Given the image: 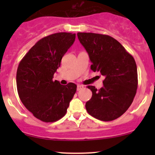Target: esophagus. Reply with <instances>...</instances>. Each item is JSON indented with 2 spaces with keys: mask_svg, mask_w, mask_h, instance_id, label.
Segmentation results:
<instances>
[{
  "mask_svg": "<svg viewBox=\"0 0 155 155\" xmlns=\"http://www.w3.org/2000/svg\"><path fill=\"white\" fill-rule=\"evenodd\" d=\"M83 88H84L83 85H77V91H80V90H82V89H83Z\"/></svg>",
  "mask_w": 155,
  "mask_h": 155,
  "instance_id": "1",
  "label": "esophagus"
}]
</instances>
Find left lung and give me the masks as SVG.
Here are the masks:
<instances>
[{"instance_id": "left-lung-1", "label": "left lung", "mask_w": 155, "mask_h": 155, "mask_svg": "<svg viewBox=\"0 0 155 155\" xmlns=\"http://www.w3.org/2000/svg\"><path fill=\"white\" fill-rule=\"evenodd\" d=\"M88 53L91 69L105 76L101 89L88 85L92 97L85 104L94 118L109 121L119 118L133 103L138 86L137 68L134 57L113 37L94 33L77 34Z\"/></svg>"}]
</instances>
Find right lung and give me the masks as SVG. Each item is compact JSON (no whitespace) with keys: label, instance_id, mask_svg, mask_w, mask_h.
I'll return each mask as SVG.
<instances>
[{"label":"right lung","instance_id":"add662e5","mask_svg":"<svg viewBox=\"0 0 155 155\" xmlns=\"http://www.w3.org/2000/svg\"><path fill=\"white\" fill-rule=\"evenodd\" d=\"M75 38L76 34L67 32L43 37L31 47L18 64V96L28 110L40 121L54 122L64 116L76 93V84L62 85L53 80L62 57Z\"/></svg>","mask_w":155,"mask_h":155}]
</instances>
